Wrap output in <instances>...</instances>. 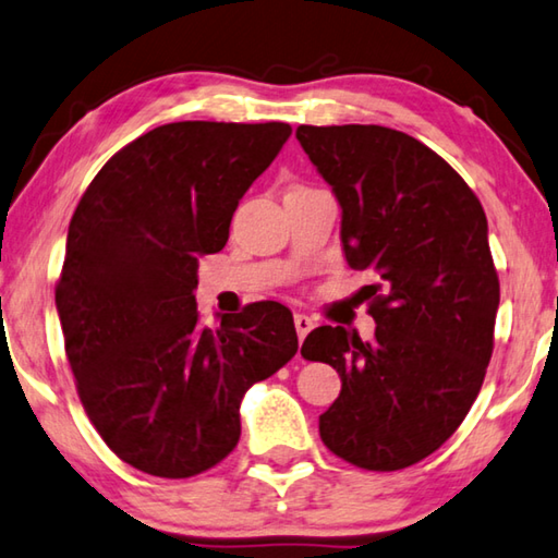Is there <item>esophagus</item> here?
<instances>
[{
  "instance_id": "esophagus-1",
  "label": "esophagus",
  "mask_w": 558,
  "mask_h": 558,
  "mask_svg": "<svg viewBox=\"0 0 558 558\" xmlns=\"http://www.w3.org/2000/svg\"><path fill=\"white\" fill-rule=\"evenodd\" d=\"M312 327H314V322L307 317V314H295V329H298L300 343L305 341V337L312 331Z\"/></svg>"
}]
</instances>
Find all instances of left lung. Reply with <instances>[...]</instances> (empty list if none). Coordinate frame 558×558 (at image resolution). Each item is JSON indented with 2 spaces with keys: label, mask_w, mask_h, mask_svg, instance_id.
Masks as SVG:
<instances>
[{
  "label": "left lung",
  "mask_w": 558,
  "mask_h": 558,
  "mask_svg": "<svg viewBox=\"0 0 558 558\" xmlns=\"http://www.w3.org/2000/svg\"><path fill=\"white\" fill-rule=\"evenodd\" d=\"M295 136L339 199L349 266L376 276L363 288L373 341L317 327L302 343L341 378L319 437L359 469H408L459 429L493 356L488 219L447 160L402 131L302 124Z\"/></svg>",
  "instance_id": "obj_1"
}]
</instances>
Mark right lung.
Segmentation results:
<instances>
[{
  "label": "right lung",
  "instance_id": "obj_1",
  "mask_svg": "<svg viewBox=\"0 0 558 558\" xmlns=\"http://www.w3.org/2000/svg\"><path fill=\"white\" fill-rule=\"evenodd\" d=\"M282 121H175L111 156L70 219L56 307L80 402L121 461L158 478L217 465L253 383L298 353L292 314L253 302L199 322L197 258L290 138Z\"/></svg>",
  "mask_w": 558,
  "mask_h": 558
}]
</instances>
